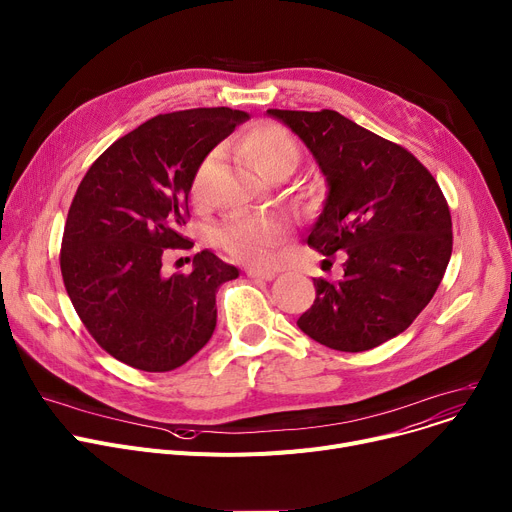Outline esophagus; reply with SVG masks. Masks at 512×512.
Here are the masks:
<instances>
[{"mask_svg":"<svg viewBox=\"0 0 512 512\" xmlns=\"http://www.w3.org/2000/svg\"><path fill=\"white\" fill-rule=\"evenodd\" d=\"M245 274L253 280H265V282L276 278V271H271V269H247Z\"/></svg>","mask_w":512,"mask_h":512,"instance_id":"1","label":"esophagus"}]
</instances>
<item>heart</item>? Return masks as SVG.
<instances>
[{
	"instance_id": "heart-1",
	"label": "heart",
	"mask_w": 512,
	"mask_h": 512,
	"mask_svg": "<svg viewBox=\"0 0 512 512\" xmlns=\"http://www.w3.org/2000/svg\"><path fill=\"white\" fill-rule=\"evenodd\" d=\"M238 146L245 152L257 173L267 179H282L300 166L302 148L294 135L280 123L261 121L249 127ZM216 152L203 158L191 181V195L195 201H203L206 187L214 170ZM302 197L309 199L311 191H302ZM290 226L286 218L278 214H243L236 212L228 216L216 230V245L234 261L267 267L274 261V249L288 236Z\"/></svg>"
}]
</instances>
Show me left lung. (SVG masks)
Returning <instances> with one entry per match:
<instances>
[{
    "instance_id": "1",
    "label": "left lung",
    "mask_w": 512,
    "mask_h": 512,
    "mask_svg": "<svg viewBox=\"0 0 512 512\" xmlns=\"http://www.w3.org/2000/svg\"><path fill=\"white\" fill-rule=\"evenodd\" d=\"M267 113L306 144L329 183L309 247L346 255L342 280H313L315 302L296 325L331 350L377 348L414 323L445 276L449 203L410 150L337 111Z\"/></svg>"
}]
</instances>
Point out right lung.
Wrapping results in <instances>:
<instances>
[{"instance_id":"1","label":"right lung","mask_w":512,"mask_h":512,"mask_svg":"<svg viewBox=\"0 0 512 512\" xmlns=\"http://www.w3.org/2000/svg\"><path fill=\"white\" fill-rule=\"evenodd\" d=\"M247 119L228 107L156 115L102 152L67 212L59 265L94 342L119 362L168 372L210 342L216 292L238 269L212 251L193 271L162 274L168 251L189 249V191L199 162Z\"/></svg>"}]
</instances>
